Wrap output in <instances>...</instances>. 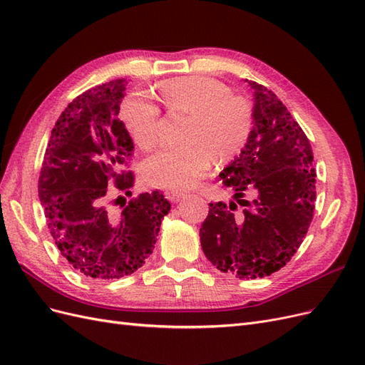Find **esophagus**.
<instances>
[{"label": "esophagus", "instance_id": "34e87169", "mask_svg": "<svg viewBox=\"0 0 365 365\" xmlns=\"http://www.w3.org/2000/svg\"><path fill=\"white\" fill-rule=\"evenodd\" d=\"M165 196H168V200L170 201V202H180L182 197L185 196L184 193H181V192H175V190H170V192H168L165 193Z\"/></svg>", "mask_w": 365, "mask_h": 365}]
</instances>
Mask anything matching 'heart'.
Segmentation results:
<instances>
[{"instance_id":"obj_1","label":"heart","mask_w":365,"mask_h":365,"mask_svg":"<svg viewBox=\"0 0 365 365\" xmlns=\"http://www.w3.org/2000/svg\"><path fill=\"white\" fill-rule=\"evenodd\" d=\"M161 96L170 111L192 115L185 135L190 143L153 153L145 165L149 184L190 189L212 169L215 153L220 161H228L245 148L252 129L251 105L231 94L225 83L202 76L178 77L161 85ZM160 115L158 105L141 91L129 94L120 108L129 134L145 149L160 140Z\"/></svg>"}]
</instances>
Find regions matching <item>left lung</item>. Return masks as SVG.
<instances>
[{"instance_id": "left-lung-1", "label": "left lung", "mask_w": 365, "mask_h": 365, "mask_svg": "<svg viewBox=\"0 0 365 365\" xmlns=\"http://www.w3.org/2000/svg\"><path fill=\"white\" fill-rule=\"evenodd\" d=\"M245 82L254 96L251 134L219 173L233 200L210 204L200 236L219 271L256 279L283 268L302 245L314 216L317 173L312 148L288 108L268 88Z\"/></svg>"}]
</instances>
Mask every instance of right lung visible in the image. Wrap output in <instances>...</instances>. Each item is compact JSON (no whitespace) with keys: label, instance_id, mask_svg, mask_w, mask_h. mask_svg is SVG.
<instances>
[{"label":"right lung","instance_id":"add662e5","mask_svg":"<svg viewBox=\"0 0 365 365\" xmlns=\"http://www.w3.org/2000/svg\"><path fill=\"white\" fill-rule=\"evenodd\" d=\"M126 85L125 79L97 85L65 108L39 175V201L54 244L77 272L97 280L120 279L141 268L170 210L158 190L141 193L120 213L105 205L113 190L108 184L118 190L134 184L132 172L120 170L134 150L118 118Z\"/></svg>","mask_w":365,"mask_h":365}]
</instances>
